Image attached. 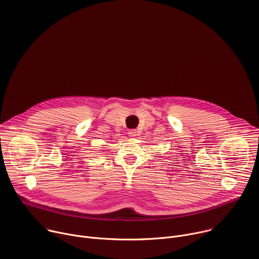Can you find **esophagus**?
Masks as SVG:
<instances>
[{
    "instance_id": "34e87169",
    "label": "esophagus",
    "mask_w": 259,
    "mask_h": 259,
    "mask_svg": "<svg viewBox=\"0 0 259 259\" xmlns=\"http://www.w3.org/2000/svg\"><path fill=\"white\" fill-rule=\"evenodd\" d=\"M128 134L130 137H135L137 135V132H136V130H129Z\"/></svg>"
}]
</instances>
